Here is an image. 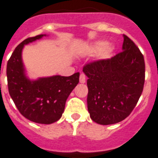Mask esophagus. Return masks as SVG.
I'll list each match as a JSON object with an SVG mask.
<instances>
[{"instance_id":"1","label":"esophagus","mask_w":158,"mask_h":158,"mask_svg":"<svg viewBox=\"0 0 158 158\" xmlns=\"http://www.w3.org/2000/svg\"><path fill=\"white\" fill-rule=\"evenodd\" d=\"M79 82L81 83H84L86 82V76L84 74H81L79 76Z\"/></svg>"}]
</instances>
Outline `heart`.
Instances as JSON below:
<instances>
[{
  "label": "heart",
  "mask_w": 158,
  "mask_h": 158,
  "mask_svg": "<svg viewBox=\"0 0 158 158\" xmlns=\"http://www.w3.org/2000/svg\"><path fill=\"white\" fill-rule=\"evenodd\" d=\"M112 47L108 46V43L106 41H97L93 43L92 45L88 47L86 49L87 53H96L102 51L101 53V57L105 58L107 57L110 55V53L112 52Z\"/></svg>",
  "instance_id": "obj_1"
}]
</instances>
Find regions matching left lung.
<instances>
[{"mask_svg":"<svg viewBox=\"0 0 158 158\" xmlns=\"http://www.w3.org/2000/svg\"><path fill=\"white\" fill-rule=\"evenodd\" d=\"M123 52L83 66L88 79V110L101 125L118 123L129 116L143 92L145 65L134 42L123 35Z\"/></svg>","mask_w":158,"mask_h":158,"instance_id":"8db88e82","label":"left lung"}]
</instances>
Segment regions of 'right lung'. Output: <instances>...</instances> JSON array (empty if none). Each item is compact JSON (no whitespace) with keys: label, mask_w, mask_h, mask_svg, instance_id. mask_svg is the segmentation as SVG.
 Returning a JSON list of instances; mask_svg holds the SVG:
<instances>
[{"label":"right lung","mask_w":158,"mask_h":158,"mask_svg":"<svg viewBox=\"0 0 158 158\" xmlns=\"http://www.w3.org/2000/svg\"><path fill=\"white\" fill-rule=\"evenodd\" d=\"M45 35L30 37L19 44L9 59L6 75L10 97L21 114L36 123L51 124L61 118L69 95L79 83V73L35 80L27 76L22 59L24 45Z\"/></svg>","instance_id":"1"}]
</instances>
